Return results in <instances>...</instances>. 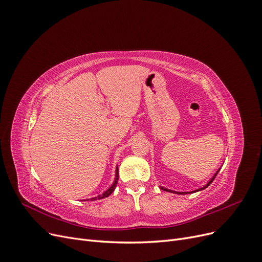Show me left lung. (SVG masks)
<instances>
[{"mask_svg": "<svg viewBox=\"0 0 262 262\" xmlns=\"http://www.w3.org/2000/svg\"><path fill=\"white\" fill-rule=\"evenodd\" d=\"M220 171V169L215 172V175H214L212 178H211V180L208 182L207 185H205L204 187H202V188H200V189H198V190H194V191H191V192H177V191H172V190H169V189H166V188H163V187H161V189L162 190H164V191H169V192H173V193H178V194H187V193H193V192H196V191H200V190H203V189H205L207 188L208 186H210L211 184H212V181L215 179V177H216V175H217V172Z\"/></svg>", "mask_w": 262, "mask_h": 262, "instance_id": "1", "label": "left lung"}]
</instances>
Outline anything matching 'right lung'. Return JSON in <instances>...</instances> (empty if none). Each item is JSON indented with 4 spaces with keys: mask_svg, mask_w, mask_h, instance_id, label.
Masks as SVG:
<instances>
[{
    "mask_svg": "<svg viewBox=\"0 0 262 262\" xmlns=\"http://www.w3.org/2000/svg\"><path fill=\"white\" fill-rule=\"evenodd\" d=\"M118 177H119V175H118V168L116 169V179H115V182L113 184V186L110 187L109 189H107L106 191L102 193V194H99V195H97V196H95V198H92V199H87V200H92V201H95V200H99V199H104V198H107L108 195H110L112 194L113 192H114V190H115V188H116V186H117V182H118Z\"/></svg>",
    "mask_w": 262,
    "mask_h": 262,
    "instance_id": "obj_1",
    "label": "right lung"
}]
</instances>
